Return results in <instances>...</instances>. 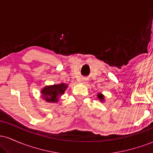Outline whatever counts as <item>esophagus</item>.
Returning a JSON list of instances; mask_svg holds the SVG:
<instances>
[{
	"label": "esophagus",
	"instance_id": "esophagus-1",
	"mask_svg": "<svg viewBox=\"0 0 153 153\" xmlns=\"http://www.w3.org/2000/svg\"><path fill=\"white\" fill-rule=\"evenodd\" d=\"M82 82H86V80H82Z\"/></svg>",
	"mask_w": 153,
	"mask_h": 153
}]
</instances>
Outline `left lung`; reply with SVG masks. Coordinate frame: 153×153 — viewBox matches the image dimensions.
Wrapping results in <instances>:
<instances>
[{"label": "left lung", "instance_id": "obj_1", "mask_svg": "<svg viewBox=\"0 0 153 153\" xmlns=\"http://www.w3.org/2000/svg\"><path fill=\"white\" fill-rule=\"evenodd\" d=\"M98 97H99V99H101V100L103 99V96L102 94H99V95H98Z\"/></svg>", "mask_w": 153, "mask_h": 153}]
</instances>
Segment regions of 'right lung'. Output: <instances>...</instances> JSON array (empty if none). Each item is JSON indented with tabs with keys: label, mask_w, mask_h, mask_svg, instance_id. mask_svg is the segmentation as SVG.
Here are the masks:
<instances>
[{
	"label": "right lung",
	"mask_w": 153,
	"mask_h": 153,
	"mask_svg": "<svg viewBox=\"0 0 153 153\" xmlns=\"http://www.w3.org/2000/svg\"><path fill=\"white\" fill-rule=\"evenodd\" d=\"M68 85L65 83L46 86L42 91V97L47 102H57L58 98L64 94Z\"/></svg>",
	"instance_id": "add662e5"
}]
</instances>
